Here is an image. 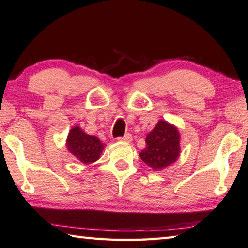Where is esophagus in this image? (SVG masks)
<instances>
[{"label":"esophagus","instance_id":"34e87169","mask_svg":"<svg viewBox=\"0 0 248 248\" xmlns=\"http://www.w3.org/2000/svg\"><path fill=\"white\" fill-rule=\"evenodd\" d=\"M118 140L123 142H130L132 140V136L130 133H125L123 137H118Z\"/></svg>","mask_w":248,"mask_h":248}]
</instances>
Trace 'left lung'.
Masks as SVG:
<instances>
[{
	"instance_id": "1",
	"label": "left lung",
	"mask_w": 248,
	"mask_h": 248,
	"mask_svg": "<svg viewBox=\"0 0 248 248\" xmlns=\"http://www.w3.org/2000/svg\"><path fill=\"white\" fill-rule=\"evenodd\" d=\"M146 145L140 157L154 170H160L174 163L180 153V136L177 128L160 120L147 134Z\"/></svg>"
}]
</instances>
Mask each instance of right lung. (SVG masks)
<instances>
[{
  "instance_id": "right-lung-1",
  "label": "right lung",
  "mask_w": 248,
  "mask_h": 248,
  "mask_svg": "<svg viewBox=\"0 0 248 248\" xmlns=\"http://www.w3.org/2000/svg\"><path fill=\"white\" fill-rule=\"evenodd\" d=\"M67 147L81 163L91 164L100 158L104 144L97 137L89 136L79 127H75L68 134Z\"/></svg>"
}]
</instances>
